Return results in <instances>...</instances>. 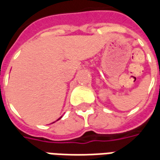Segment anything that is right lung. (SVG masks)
I'll list each match as a JSON object with an SVG mask.
<instances>
[{
    "label": "right lung",
    "instance_id": "1",
    "mask_svg": "<svg viewBox=\"0 0 160 160\" xmlns=\"http://www.w3.org/2000/svg\"><path fill=\"white\" fill-rule=\"evenodd\" d=\"M61 118H62V117H61ZM61 118H59V119H61ZM59 119H58V120H59Z\"/></svg>",
    "mask_w": 160,
    "mask_h": 160
}]
</instances>
